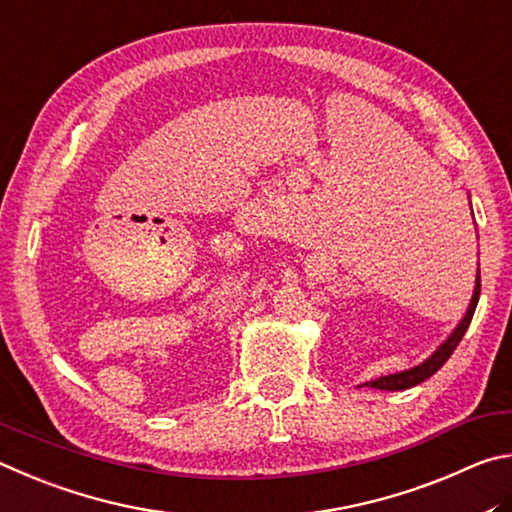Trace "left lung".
<instances>
[{"label": "left lung", "instance_id": "1", "mask_svg": "<svg viewBox=\"0 0 512 512\" xmlns=\"http://www.w3.org/2000/svg\"><path fill=\"white\" fill-rule=\"evenodd\" d=\"M477 285H474V294L470 299V306H468V312H465V317L459 321V326H456L452 330V335L445 339V342L436 348V351L427 357V360L423 364L414 366V369H407V371H400V373H391V375H382V378L378 380H371L366 382L369 387L373 389H382V391H405V389H411L416 387V384L425 382L427 378H432V375L441 369V366L450 360V355L456 351V346H459V342L465 335V330H468L470 321H472V315L474 310H477V303H479V294H481V272L477 267V281H474Z\"/></svg>", "mask_w": 512, "mask_h": 512}]
</instances>
